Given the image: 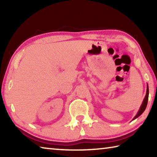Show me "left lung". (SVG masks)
<instances>
[{"instance_id": "left-lung-1", "label": "left lung", "mask_w": 157, "mask_h": 157, "mask_svg": "<svg viewBox=\"0 0 157 157\" xmlns=\"http://www.w3.org/2000/svg\"><path fill=\"white\" fill-rule=\"evenodd\" d=\"M148 96H149V88H148V84H147V90H146L145 96V98H144V99H143V101L141 105H140V108H139V111H138V112H137V113L136 114V116H135L134 117V118L132 119V121L135 120V119L137 118L138 117H139L143 112H144V111L145 110L146 107H147V105Z\"/></svg>"}]
</instances>
